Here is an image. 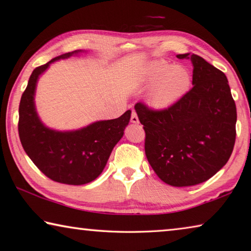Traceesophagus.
I'll return each mask as SVG.
<instances>
[{
    "instance_id": "34e87169",
    "label": "esophagus",
    "mask_w": 251,
    "mask_h": 251,
    "mask_svg": "<svg viewBox=\"0 0 251 251\" xmlns=\"http://www.w3.org/2000/svg\"><path fill=\"white\" fill-rule=\"evenodd\" d=\"M130 122L134 123V124H138L139 123V119H138V115L135 111L131 112V117H130Z\"/></svg>"
}]
</instances>
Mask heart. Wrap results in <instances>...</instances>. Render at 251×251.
<instances>
[{
	"instance_id": "obj_1",
	"label": "heart",
	"mask_w": 251,
	"mask_h": 251,
	"mask_svg": "<svg viewBox=\"0 0 251 251\" xmlns=\"http://www.w3.org/2000/svg\"><path fill=\"white\" fill-rule=\"evenodd\" d=\"M139 79L142 83H153L149 93V103L155 109H167L177 103L189 92L192 83L191 73L185 67L169 66L163 60L148 63Z\"/></svg>"
}]
</instances>
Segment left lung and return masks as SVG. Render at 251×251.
Instances as JSON below:
<instances>
[{"label": "left lung", "mask_w": 251, "mask_h": 251, "mask_svg": "<svg viewBox=\"0 0 251 251\" xmlns=\"http://www.w3.org/2000/svg\"><path fill=\"white\" fill-rule=\"evenodd\" d=\"M193 65V87L177 103L135 110L146 131L145 150L158 178L173 186L204 182L225 166L236 137V105L226 74L195 54L177 55Z\"/></svg>", "instance_id": "1"}]
</instances>
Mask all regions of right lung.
Here are the masks:
<instances>
[{
    "label": "right lung",
    "mask_w": 251,
    "mask_h": 251,
    "mask_svg": "<svg viewBox=\"0 0 251 251\" xmlns=\"http://www.w3.org/2000/svg\"><path fill=\"white\" fill-rule=\"evenodd\" d=\"M84 51L67 52L35 68L19 104L18 132L24 150L46 177L71 185L92 182L102 173L112 150L124 135L131 114L128 110L117 119L98 121L71 131L50 129L41 122L34 103L39 76L51 62Z\"/></svg>",
    "instance_id": "1"
}]
</instances>
